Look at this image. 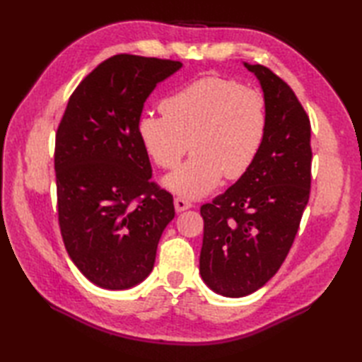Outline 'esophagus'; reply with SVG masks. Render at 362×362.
<instances>
[{
  "instance_id": "34e87169",
  "label": "esophagus",
  "mask_w": 362,
  "mask_h": 362,
  "mask_svg": "<svg viewBox=\"0 0 362 362\" xmlns=\"http://www.w3.org/2000/svg\"><path fill=\"white\" fill-rule=\"evenodd\" d=\"M174 206H175V211L180 213V211H185V210L191 209V206H193V205H191V202L185 201V199L175 197V199H174Z\"/></svg>"
}]
</instances>
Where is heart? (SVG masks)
<instances>
[{
	"mask_svg": "<svg viewBox=\"0 0 362 362\" xmlns=\"http://www.w3.org/2000/svg\"><path fill=\"white\" fill-rule=\"evenodd\" d=\"M163 115L148 113L138 122L146 152L160 168L185 165L165 177V187L185 199L204 197L245 174L267 134V105L258 90L233 79L209 76L189 82L161 103Z\"/></svg>",
	"mask_w": 362,
	"mask_h": 362,
	"instance_id": "obj_1",
	"label": "heart"
}]
</instances>
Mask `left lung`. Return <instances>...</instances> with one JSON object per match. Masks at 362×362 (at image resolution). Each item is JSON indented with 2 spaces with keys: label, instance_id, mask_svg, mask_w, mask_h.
<instances>
[{
  "label": "left lung",
  "instance_id": "1",
  "mask_svg": "<svg viewBox=\"0 0 362 362\" xmlns=\"http://www.w3.org/2000/svg\"><path fill=\"white\" fill-rule=\"evenodd\" d=\"M257 76L267 105V134L257 160L226 193L201 206L199 272L211 291L244 297L283 264L311 188V124L286 82L263 65Z\"/></svg>",
  "mask_w": 362,
  "mask_h": 362
}]
</instances>
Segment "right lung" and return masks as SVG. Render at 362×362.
I'll return each instance as SVG.
<instances>
[{
	"label": "right lung",
	"mask_w": 362,
	"mask_h": 362,
	"mask_svg": "<svg viewBox=\"0 0 362 362\" xmlns=\"http://www.w3.org/2000/svg\"><path fill=\"white\" fill-rule=\"evenodd\" d=\"M180 68L174 60L113 56L79 83L60 121L54 153L60 232L76 267L99 288L141 283L174 219L173 196L151 182L138 122L157 83Z\"/></svg>",
	"instance_id": "1"
}]
</instances>
